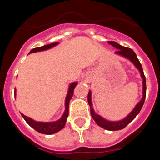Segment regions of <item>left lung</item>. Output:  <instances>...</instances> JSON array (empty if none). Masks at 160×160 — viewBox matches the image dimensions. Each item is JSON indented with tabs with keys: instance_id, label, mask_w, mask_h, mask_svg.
<instances>
[{
	"instance_id": "8db88e82",
	"label": "left lung",
	"mask_w": 160,
	"mask_h": 160,
	"mask_svg": "<svg viewBox=\"0 0 160 160\" xmlns=\"http://www.w3.org/2000/svg\"><path fill=\"white\" fill-rule=\"evenodd\" d=\"M110 45L114 46V48H116L118 50L115 52V54L119 55L121 57L124 58L126 59L133 63V65L137 68V70L140 73V76L142 78V99L138 102L136 104L134 109L129 113L124 118L118 121H109V120L106 119L103 117H102L99 114H96L94 111V108H93L92 105V99H91V90H89L88 93V103L90 107V114L91 116L94 118V120L96 122L98 125L102 128L103 129L108 130V131H118V130H122L124 128H126L130 122L132 121L135 117L137 116V114L140 112L141 109H142V106H143L144 101H145V98H146V78L144 76L143 70H142V66H141L139 61H138V58H137L136 54L132 49L128 47H124L119 45L118 43L115 42H108Z\"/></svg>"
}]
</instances>
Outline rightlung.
<instances>
[{
  "mask_svg": "<svg viewBox=\"0 0 160 160\" xmlns=\"http://www.w3.org/2000/svg\"><path fill=\"white\" fill-rule=\"evenodd\" d=\"M58 42H54V43L48 44V45L41 46V47L34 48V49H31L29 54L32 53H36V52L45 51V50H47V49H51V48L58 46ZM77 84L78 82H73L70 83V86H69L67 94H66V99H65V111L63 113L62 116L57 121H53V122H38V121H35V120L29 118V117L25 116V114L21 113L22 116L23 117L24 119L26 121V122L30 126L31 128L36 130L38 132L45 134V135H52V134L58 132L59 131L63 129L65 125H66V118H67L68 114H69V104H70V99L73 97V90H74L75 87L77 86ZM14 95L16 96V88H15Z\"/></svg>",
  "mask_w": 160,
  "mask_h": 160,
  "instance_id": "right-lung-1",
  "label": "right lung"
}]
</instances>
